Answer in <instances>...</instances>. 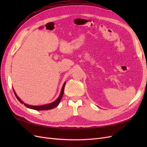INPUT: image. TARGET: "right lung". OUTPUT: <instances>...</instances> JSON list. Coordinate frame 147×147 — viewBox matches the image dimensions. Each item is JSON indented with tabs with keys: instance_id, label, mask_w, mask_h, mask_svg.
<instances>
[{
	"instance_id": "obj_1",
	"label": "right lung",
	"mask_w": 147,
	"mask_h": 147,
	"mask_svg": "<svg viewBox=\"0 0 147 147\" xmlns=\"http://www.w3.org/2000/svg\"><path fill=\"white\" fill-rule=\"evenodd\" d=\"M65 83H64V85L63 86V88H62V90H61V92L60 94V96H59L58 98H57L55 102H53V103H51L50 104H47V105H41V106H32V105H28V104H24L25 106L27 107L28 108H29V109H34V110H50V109H53L55 108L56 106L58 105V104H59V102L62 99V97H63V94H64V87H65ZM13 92H14L15 94V96L17 98V99L18 100L21 104H23V102L22 101L19 97L16 94V92H15L14 90H13Z\"/></svg>"
}]
</instances>
